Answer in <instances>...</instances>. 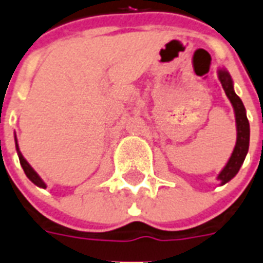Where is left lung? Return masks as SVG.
Here are the masks:
<instances>
[{"label": "left lung", "instance_id": "8db88e82", "mask_svg": "<svg viewBox=\"0 0 263 263\" xmlns=\"http://www.w3.org/2000/svg\"><path fill=\"white\" fill-rule=\"evenodd\" d=\"M219 80L221 82L226 95L228 100L231 101L234 106V112H235V120H236V144L235 148L232 151L231 157L228 159L227 165L217 176V180L220 181L221 185L227 183L231 181L234 177L238 174L239 168L243 165L245 158L249 151V143H250V124L246 116V109L243 105L242 100L236 96L234 91V85H232L231 76L228 74L227 70H219Z\"/></svg>", "mask_w": 263, "mask_h": 263}]
</instances>
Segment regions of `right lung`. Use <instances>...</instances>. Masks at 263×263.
<instances>
[{
	"label": "right lung",
	"instance_id": "add662e5",
	"mask_svg": "<svg viewBox=\"0 0 263 263\" xmlns=\"http://www.w3.org/2000/svg\"><path fill=\"white\" fill-rule=\"evenodd\" d=\"M14 139H16V136H14ZM16 150H17V155H18V159H20V165L23 166V170H24L25 176L29 178V180L32 181V182L35 183L36 186L39 187H43V189H46V183L43 182V180L39 177V174L33 170V168L31 167V165L28 163L27 161H25V158L23 157V154L20 153V150H18V144H17V139H16Z\"/></svg>",
	"mask_w": 263,
	"mask_h": 263
}]
</instances>
